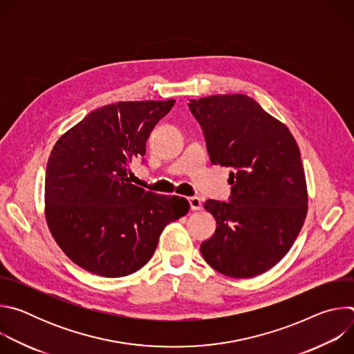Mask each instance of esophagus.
<instances>
[{
    "mask_svg": "<svg viewBox=\"0 0 354 354\" xmlns=\"http://www.w3.org/2000/svg\"><path fill=\"white\" fill-rule=\"evenodd\" d=\"M187 200H189V205H190L192 210H201V207H203V205H201V200L196 196H192Z\"/></svg>",
    "mask_w": 354,
    "mask_h": 354,
    "instance_id": "obj_1",
    "label": "esophagus"
}]
</instances>
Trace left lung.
I'll return each mask as SVG.
<instances>
[{"mask_svg": "<svg viewBox=\"0 0 354 354\" xmlns=\"http://www.w3.org/2000/svg\"><path fill=\"white\" fill-rule=\"evenodd\" d=\"M210 161L231 167L230 201L207 200L217 221L200 245L217 272L248 279L279 263L304 224L308 193L299 148L290 130L242 93L190 99Z\"/></svg>", "mask_w": 354, "mask_h": 354, "instance_id": "1", "label": "left lung"}]
</instances>
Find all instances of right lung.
I'll list each match as a JSON object with an SVG mask.
<instances>
[{"mask_svg": "<svg viewBox=\"0 0 354 354\" xmlns=\"http://www.w3.org/2000/svg\"><path fill=\"white\" fill-rule=\"evenodd\" d=\"M175 100L99 108L64 133L48 157L44 214L50 232L80 268L123 277L154 255L162 230L189 212L187 200L130 183L129 164Z\"/></svg>", "mask_w": 354, "mask_h": 354, "instance_id": "right-lung-1", "label": "right lung"}]
</instances>
